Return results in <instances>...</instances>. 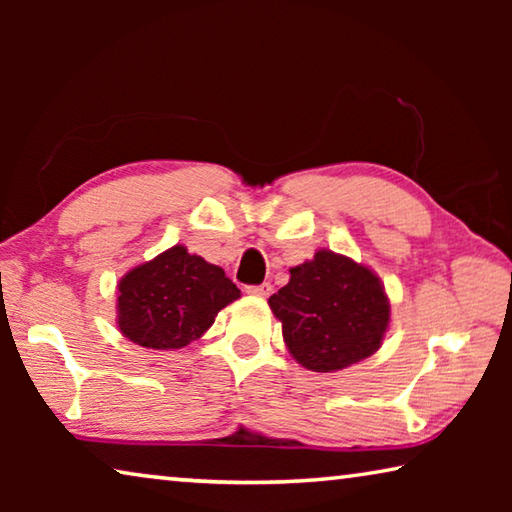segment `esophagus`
Listing matches in <instances>:
<instances>
[{
	"label": "esophagus",
	"instance_id": "esophagus-1",
	"mask_svg": "<svg viewBox=\"0 0 512 512\" xmlns=\"http://www.w3.org/2000/svg\"><path fill=\"white\" fill-rule=\"evenodd\" d=\"M246 291L250 293V296H262V298H266V296H271V291H273V287L268 282H264V284H255V287H246Z\"/></svg>",
	"mask_w": 512,
	"mask_h": 512
}]
</instances>
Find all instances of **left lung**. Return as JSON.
<instances>
[{"instance_id":"left-lung-1","label":"left lung","mask_w":512,"mask_h":512,"mask_svg":"<svg viewBox=\"0 0 512 512\" xmlns=\"http://www.w3.org/2000/svg\"><path fill=\"white\" fill-rule=\"evenodd\" d=\"M289 273V284L273 293L268 305L300 366L336 372L377 352L391 305L370 268L332 250H318L311 262Z\"/></svg>"}]
</instances>
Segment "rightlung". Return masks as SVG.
Returning a JSON list of instances; mask_svg holds the SVG:
<instances>
[{
  "mask_svg": "<svg viewBox=\"0 0 512 512\" xmlns=\"http://www.w3.org/2000/svg\"><path fill=\"white\" fill-rule=\"evenodd\" d=\"M239 296L221 266L173 246L121 277L117 325L142 348L178 350L203 336L216 314Z\"/></svg>",
  "mask_w": 512,
  "mask_h": 512,
  "instance_id": "add662e5",
  "label": "right lung"
}]
</instances>
